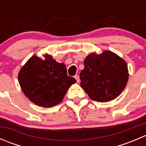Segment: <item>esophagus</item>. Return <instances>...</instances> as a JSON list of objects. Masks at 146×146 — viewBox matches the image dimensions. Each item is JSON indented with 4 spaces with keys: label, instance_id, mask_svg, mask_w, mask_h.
I'll list each match as a JSON object with an SVG mask.
<instances>
[{
    "label": "esophagus",
    "instance_id": "34e87169",
    "mask_svg": "<svg viewBox=\"0 0 146 146\" xmlns=\"http://www.w3.org/2000/svg\"><path fill=\"white\" fill-rule=\"evenodd\" d=\"M74 78H75V79L76 80V82H80V78H79V76H78V75H76V76H74Z\"/></svg>",
    "mask_w": 146,
    "mask_h": 146
}]
</instances>
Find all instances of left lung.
Instances as JSON below:
<instances>
[{
    "label": "left lung",
    "mask_w": 146,
    "mask_h": 146,
    "mask_svg": "<svg viewBox=\"0 0 146 146\" xmlns=\"http://www.w3.org/2000/svg\"><path fill=\"white\" fill-rule=\"evenodd\" d=\"M80 86L92 100L107 102L121 93L129 80L126 61L115 53L90 54L80 73Z\"/></svg>",
    "instance_id": "1"
}]
</instances>
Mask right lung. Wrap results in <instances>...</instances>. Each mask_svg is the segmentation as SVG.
<instances>
[{
  "mask_svg": "<svg viewBox=\"0 0 146 146\" xmlns=\"http://www.w3.org/2000/svg\"><path fill=\"white\" fill-rule=\"evenodd\" d=\"M44 59L34 55L22 67L18 81L25 96L34 104L46 108L61 102L76 79L68 76L66 65L49 54Z\"/></svg>",
  "mask_w": 146,
  "mask_h": 146,
  "instance_id": "add662e5",
  "label": "right lung"
}]
</instances>
